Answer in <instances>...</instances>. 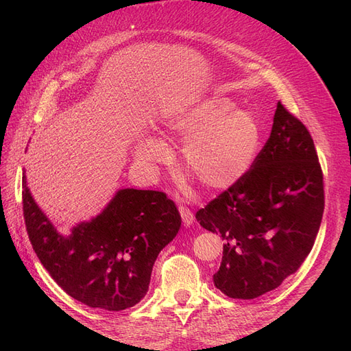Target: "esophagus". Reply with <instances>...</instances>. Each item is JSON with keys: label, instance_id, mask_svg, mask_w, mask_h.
Here are the masks:
<instances>
[{"label": "esophagus", "instance_id": "esophagus-1", "mask_svg": "<svg viewBox=\"0 0 351 351\" xmlns=\"http://www.w3.org/2000/svg\"><path fill=\"white\" fill-rule=\"evenodd\" d=\"M178 210H180V215H182L184 227H190V226H192L193 221H195V217H193V214H192V210H190V209L186 208V206H180Z\"/></svg>", "mask_w": 351, "mask_h": 351}]
</instances>
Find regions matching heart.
<instances>
[{"label": "heart", "instance_id": "obj_1", "mask_svg": "<svg viewBox=\"0 0 351 351\" xmlns=\"http://www.w3.org/2000/svg\"><path fill=\"white\" fill-rule=\"evenodd\" d=\"M161 132L184 139L180 168L208 192H224L241 182L256 161L262 142L254 115L219 97L168 117ZM168 156L167 145L155 137H143L134 149L137 161L149 168Z\"/></svg>", "mask_w": 351, "mask_h": 351}]
</instances>
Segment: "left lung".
Listing matches in <instances>:
<instances>
[{"label": "left lung", "instance_id": "1", "mask_svg": "<svg viewBox=\"0 0 351 351\" xmlns=\"http://www.w3.org/2000/svg\"><path fill=\"white\" fill-rule=\"evenodd\" d=\"M324 204L312 136L278 102L269 139L247 176L196 212L199 224L226 241L217 289L243 300L277 289L311 253Z\"/></svg>", "mask_w": 351, "mask_h": 351}]
</instances>
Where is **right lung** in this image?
<instances>
[{
  "mask_svg": "<svg viewBox=\"0 0 351 351\" xmlns=\"http://www.w3.org/2000/svg\"><path fill=\"white\" fill-rule=\"evenodd\" d=\"M23 215L36 256L61 289L89 307L115 312L146 295L159 252L182 226L165 193L129 187L66 236L38 206L25 171Z\"/></svg>",
  "mask_w": 351,
  "mask_h": 351,
  "instance_id": "1",
  "label": "right lung"
}]
</instances>
